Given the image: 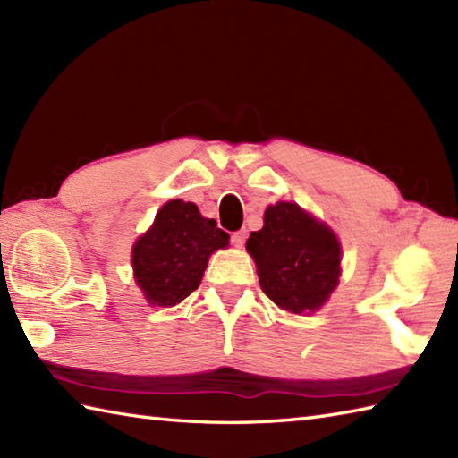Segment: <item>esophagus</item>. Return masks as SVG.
<instances>
[{
	"mask_svg": "<svg viewBox=\"0 0 458 458\" xmlns=\"http://www.w3.org/2000/svg\"><path fill=\"white\" fill-rule=\"evenodd\" d=\"M232 244H234L236 248H242L244 246V242H246V230H238V232H234V234H232Z\"/></svg>",
	"mask_w": 458,
	"mask_h": 458,
	"instance_id": "esophagus-1",
	"label": "esophagus"
}]
</instances>
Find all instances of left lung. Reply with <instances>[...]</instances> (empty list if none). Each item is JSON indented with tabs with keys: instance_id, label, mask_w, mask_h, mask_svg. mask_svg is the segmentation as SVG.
I'll return each instance as SVG.
<instances>
[{
	"instance_id": "left-lung-1",
	"label": "left lung",
	"mask_w": 458,
	"mask_h": 458,
	"mask_svg": "<svg viewBox=\"0 0 458 458\" xmlns=\"http://www.w3.org/2000/svg\"><path fill=\"white\" fill-rule=\"evenodd\" d=\"M246 250L256 259L264 293L289 313H313L338 284L340 244L335 232L295 202L267 207L264 228L251 232Z\"/></svg>"
}]
</instances>
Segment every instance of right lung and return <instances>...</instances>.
Masks as SVG:
<instances>
[{
    "instance_id": "obj_1",
    "label": "right lung",
    "mask_w": 458,
    "mask_h": 458,
    "mask_svg": "<svg viewBox=\"0 0 458 458\" xmlns=\"http://www.w3.org/2000/svg\"><path fill=\"white\" fill-rule=\"evenodd\" d=\"M230 236L216 220L202 218L197 204L169 200L153 226L135 242L133 276L155 307H173L200 285L212 251L228 246Z\"/></svg>"
}]
</instances>
